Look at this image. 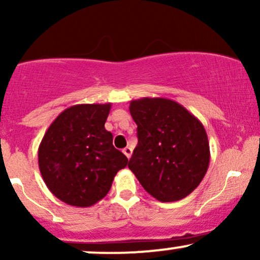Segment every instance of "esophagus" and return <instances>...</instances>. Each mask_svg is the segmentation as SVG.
<instances>
[{
    "label": "esophagus",
    "instance_id": "esophagus-1",
    "mask_svg": "<svg viewBox=\"0 0 260 260\" xmlns=\"http://www.w3.org/2000/svg\"><path fill=\"white\" fill-rule=\"evenodd\" d=\"M123 154L126 155V156L128 157V159H129L131 157V155H132V148H129V147H126L123 149Z\"/></svg>",
    "mask_w": 260,
    "mask_h": 260
}]
</instances>
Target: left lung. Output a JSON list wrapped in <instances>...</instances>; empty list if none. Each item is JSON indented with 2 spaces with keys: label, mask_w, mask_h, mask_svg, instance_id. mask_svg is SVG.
I'll use <instances>...</instances> for the list:
<instances>
[{
  "label": "left lung",
  "mask_w": 260,
  "mask_h": 260,
  "mask_svg": "<svg viewBox=\"0 0 260 260\" xmlns=\"http://www.w3.org/2000/svg\"><path fill=\"white\" fill-rule=\"evenodd\" d=\"M138 144L128 168L160 202L186 198L199 186L210 162L205 128L187 109L165 98L132 100Z\"/></svg>",
  "instance_id": "obj_1"
}]
</instances>
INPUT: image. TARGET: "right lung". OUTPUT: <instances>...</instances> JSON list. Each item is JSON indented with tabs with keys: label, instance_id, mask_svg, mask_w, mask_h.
Listing matches in <instances>:
<instances>
[{
	"label": "right lung",
	"instance_id": "add662e5",
	"mask_svg": "<svg viewBox=\"0 0 260 260\" xmlns=\"http://www.w3.org/2000/svg\"><path fill=\"white\" fill-rule=\"evenodd\" d=\"M111 104H78L50 124L39 145L43 180L66 204L88 208L103 199L128 164L105 129Z\"/></svg>",
	"mask_w": 260,
	"mask_h": 260
}]
</instances>
